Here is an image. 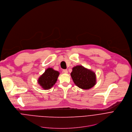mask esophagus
<instances>
[{"label": "esophagus", "instance_id": "34e87169", "mask_svg": "<svg viewBox=\"0 0 132 132\" xmlns=\"http://www.w3.org/2000/svg\"><path fill=\"white\" fill-rule=\"evenodd\" d=\"M63 73H68V70H67V69H64V70H63Z\"/></svg>", "mask_w": 132, "mask_h": 132}]
</instances>
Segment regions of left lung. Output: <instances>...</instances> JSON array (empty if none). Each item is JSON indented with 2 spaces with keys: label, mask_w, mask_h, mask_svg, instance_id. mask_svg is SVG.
Returning <instances> with one entry per match:
<instances>
[{
  "label": "left lung",
  "mask_w": 132,
  "mask_h": 132,
  "mask_svg": "<svg viewBox=\"0 0 132 132\" xmlns=\"http://www.w3.org/2000/svg\"><path fill=\"white\" fill-rule=\"evenodd\" d=\"M71 76L74 84L83 89H88L95 85V73L82 65H77L72 69Z\"/></svg>",
  "instance_id": "obj_1"
}]
</instances>
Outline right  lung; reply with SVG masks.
Instances as JSON below:
<instances>
[{
  "instance_id": "right-lung-1",
  "label": "right lung",
  "mask_w": 132,
  "mask_h": 132,
  "mask_svg": "<svg viewBox=\"0 0 132 132\" xmlns=\"http://www.w3.org/2000/svg\"><path fill=\"white\" fill-rule=\"evenodd\" d=\"M59 72L52 68H48L39 77L38 83L44 89H49L53 86L57 81Z\"/></svg>"
}]
</instances>
